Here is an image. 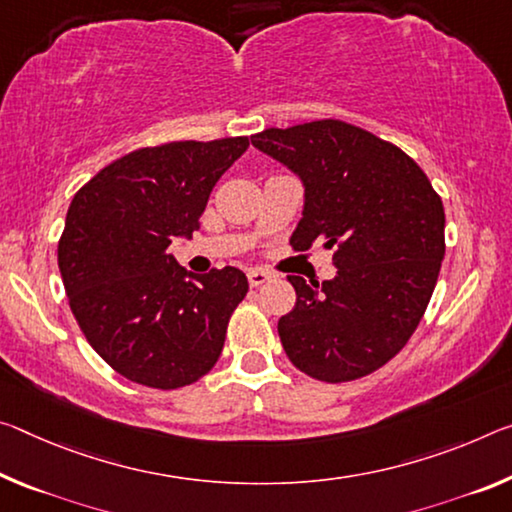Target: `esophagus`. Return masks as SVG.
<instances>
[{
  "label": "esophagus",
  "instance_id": "esophagus-1",
  "mask_svg": "<svg viewBox=\"0 0 512 512\" xmlns=\"http://www.w3.org/2000/svg\"><path fill=\"white\" fill-rule=\"evenodd\" d=\"M266 280H271V273H266V271H262V269H253V271H248V282H250V287H259V285H264Z\"/></svg>",
  "mask_w": 512,
  "mask_h": 512
}]
</instances>
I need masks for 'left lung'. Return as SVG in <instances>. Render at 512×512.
<instances>
[{"label": "left lung", "mask_w": 512, "mask_h": 512, "mask_svg": "<svg viewBox=\"0 0 512 512\" xmlns=\"http://www.w3.org/2000/svg\"><path fill=\"white\" fill-rule=\"evenodd\" d=\"M303 184L291 243L335 248L337 275H289L296 305L278 321L287 358L326 383L367 376L408 342L444 259V207L408 154L342 120L250 136Z\"/></svg>", "instance_id": "obj_1"}]
</instances>
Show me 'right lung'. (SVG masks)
<instances>
[{"label": "right lung", "instance_id": "obj_1", "mask_svg": "<svg viewBox=\"0 0 512 512\" xmlns=\"http://www.w3.org/2000/svg\"><path fill=\"white\" fill-rule=\"evenodd\" d=\"M246 150V136L141 148L72 198L59 241L63 287L88 344L120 376L175 389L216 364L246 273L193 275L168 246L191 239L209 193Z\"/></svg>", "mask_w": 512, "mask_h": 512}]
</instances>
